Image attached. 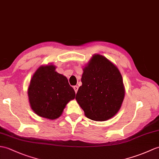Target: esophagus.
Returning <instances> with one entry per match:
<instances>
[{
	"mask_svg": "<svg viewBox=\"0 0 159 159\" xmlns=\"http://www.w3.org/2000/svg\"><path fill=\"white\" fill-rule=\"evenodd\" d=\"M73 89H75V93H76L77 91H78V89H79V87L78 86H74Z\"/></svg>",
	"mask_w": 159,
	"mask_h": 159,
	"instance_id": "1",
	"label": "esophagus"
}]
</instances>
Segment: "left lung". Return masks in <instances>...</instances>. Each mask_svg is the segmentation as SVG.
I'll list each match as a JSON object with an SVG mask.
<instances>
[{"label":"left lung","instance_id":"1","mask_svg":"<svg viewBox=\"0 0 159 159\" xmlns=\"http://www.w3.org/2000/svg\"><path fill=\"white\" fill-rule=\"evenodd\" d=\"M83 84L77 102L91 120L111 119L120 108L125 96L123 78L115 66L100 55H94L83 70Z\"/></svg>","mask_w":159,"mask_h":159}]
</instances>
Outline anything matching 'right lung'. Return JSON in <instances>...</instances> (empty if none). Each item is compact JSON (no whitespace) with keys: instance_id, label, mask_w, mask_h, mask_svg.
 Returning a JSON list of instances; mask_svg holds the SVG:
<instances>
[{"instance_id":"add662e5","label":"right lung","mask_w":159,"mask_h":159,"mask_svg":"<svg viewBox=\"0 0 159 159\" xmlns=\"http://www.w3.org/2000/svg\"><path fill=\"white\" fill-rule=\"evenodd\" d=\"M53 65L40 66L30 83L28 94L32 109L39 116L54 120L59 118L75 92L67 78L55 71Z\"/></svg>"}]
</instances>
